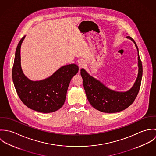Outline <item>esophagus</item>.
Here are the masks:
<instances>
[{"label":"esophagus","instance_id":"1","mask_svg":"<svg viewBox=\"0 0 156 156\" xmlns=\"http://www.w3.org/2000/svg\"><path fill=\"white\" fill-rule=\"evenodd\" d=\"M79 67L81 68L85 66V62L83 61H80L79 62Z\"/></svg>","mask_w":156,"mask_h":156}]
</instances>
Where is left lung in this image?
<instances>
[{
  "label": "left lung",
  "instance_id": "left-lung-1",
  "mask_svg": "<svg viewBox=\"0 0 156 156\" xmlns=\"http://www.w3.org/2000/svg\"><path fill=\"white\" fill-rule=\"evenodd\" d=\"M127 38L133 42L138 56V74L133 87L130 90L126 92H118L109 89L99 80L90 76L83 68L80 69L83 87L89 103L99 111L105 113L122 111L133 103L139 91L143 72L142 64L139 57L138 47L134 40L130 36H127Z\"/></svg>",
  "mask_w": 156,
  "mask_h": 156
}]
</instances>
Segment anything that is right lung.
Listing matches in <instances>:
<instances>
[{
	"mask_svg": "<svg viewBox=\"0 0 156 156\" xmlns=\"http://www.w3.org/2000/svg\"><path fill=\"white\" fill-rule=\"evenodd\" d=\"M24 36L16 48L12 77L17 93L29 108L42 113L59 109L64 104L67 89L71 78L79 67L71 64L59 68L50 77L39 81L29 80L23 73L20 62V48Z\"/></svg>",
	"mask_w": 156,
	"mask_h": 156,
	"instance_id": "right-lung-1",
	"label": "right lung"
}]
</instances>
